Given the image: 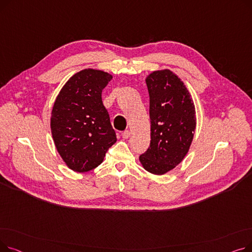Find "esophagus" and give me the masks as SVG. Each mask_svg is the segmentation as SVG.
Masks as SVG:
<instances>
[{"label":"esophagus","mask_w":252,"mask_h":252,"mask_svg":"<svg viewBox=\"0 0 252 252\" xmlns=\"http://www.w3.org/2000/svg\"><path fill=\"white\" fill-rule=\"evenodd\" d=\"M122 135H123V138H124V139H128V138H129V136H130V131L126 129V130L123 131V134H122Z\"/></svg>","instance_id":"esophagus-1"}]
</instances>
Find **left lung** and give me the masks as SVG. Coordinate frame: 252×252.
<instances>
[{"instance_id": "8db88e82", "label": "left lung", "mask_w": 252, "mask_h": 252, "mask_svg": "<svg viewBox=\"0 0 252 252\" xmlns=\"http://www.w3.org/2000/svg\"><path fill=\"white\" fill-rule=\"evenodd\" d=\"M146 84L151 141L140 161L149 173L163 175L182 162L189 151L196 127L195 107L184 83L168 69L152 72Z\"/></svg>"}]
</instances>
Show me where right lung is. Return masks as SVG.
<instances>
[{"instance_id": "right-lung-1", "label": "right lung", "mask_w": 252, "mask_h": 252, "mask_svg": "<svg viewBox=\"0 0 252 252\" xmlns=\"http://www.w3.org/2000/svg\"><path fill=\"white\" fill-rule=\"evenodd\" d=\"M112 75L96 69H84L64 85L53 106L51 130L57 151L69 168L78 173L102 163L116 142L102 91Z\"/></svg>"}]
</instances>
